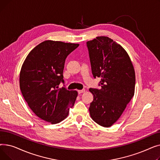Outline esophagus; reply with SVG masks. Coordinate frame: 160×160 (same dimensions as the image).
<instances>
[{
  "mask_svg": "<svg viewBox=\"0 0 160 160\" xmlns=\"http://www.w3.org/2000/svg\"><path fill=\"white\" fill-rule=\"evenodd\" d=\"M86 91V89H81V90H78V93H79V94H81V93H84V92Z\"/></svg>",
  "mask_w": 160,
  "mask_h": 160,
  "instance_id": "34e87169",
  "label": "esophagus"
}]
</instances>
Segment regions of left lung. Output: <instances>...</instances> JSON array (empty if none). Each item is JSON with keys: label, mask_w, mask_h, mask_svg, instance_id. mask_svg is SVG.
<instances>
[{"label": "left lung", "mask_w": 160, "mask_h": 160, "mask_svg": "<svg viewBox=\"0 0 160 160\" xmlns=\"http://www.w3.org/2000/svg\"><path fill=\"white\" fill-rule=\"evenodd\" d=\"M87 47L93 77L101 78L100 89H89L93 95L90 115L98 124L110 127L134 95L135 71L127 51L111 38L97 37Z\"/></svg>", "instance_id": "1"}]
</instances>
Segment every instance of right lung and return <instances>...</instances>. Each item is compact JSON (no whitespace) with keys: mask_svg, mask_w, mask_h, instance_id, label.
Here are the masks:
<instances>
[{"mask_svg":"<svg viewBox=\"0 0 160 160\" xmlns=\"http://www.w3.org/2000/svg\"><path fill=\"white\" fill-rule=\"evenodd\" d=\"M79 44L47 40L33 48L22 65L19 85L22 95L32 112L40 119L56 124L68 116L78 96L77 91L65 88V59Z\"/></svg>","mask_w":160,"mask_h":160,"instance_id":"right-lung-1","label":"right lung"}]
</instances>
